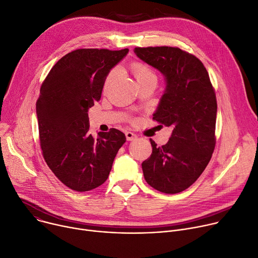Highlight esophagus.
<instances>
[{
  "mask_svg": "<svg viewBox=\"0 0 258 258\" xmlns=\"http://www.w3.org/2000/svg\"><path fill=\"white\" fill-rule=\"evenodd\" d=\"M125 137H126V140L127 141H135L138 137H137V135H135L134 133H132V132H126L125 133Z\"/></svg>",
  "mask_w": 258,
  "mask_h": 258,
  "instance_id": "obj_1",
  "label": "esophagus"
}]
</instances>
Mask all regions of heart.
I'll return each mask as SVG.
<instances>
[{"label": "heart", "instance_id": "b5f03b06", "mask_svg": "<svg viewBox=\"0 0 258 258\" xmlns=\"http://www.w3.org/2000/svg\"><path fill=\"white\" fill-rule=\"evenodd\" d=\"M132 71H133V75L137 81V83L139 85L145 83L146 81L151 80V79H156V75L154 73V71L151 69V67H149L147 64L143 63V62H134L132 64ZM115 76V69L110 71L105 80L104 83V88L106 89L109 84L111 83V81L113 80Z\"/></svg>", "mask_w": 258, "mask_h": 258}]
</instances>
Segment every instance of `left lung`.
<instances>
[{
    "label": "left lung",
    "instance_id": "8db88e82",
    "mask_svg": "<svg viewBox=\"0 0 258 258\" xmlns=\"http://www.w3.org/2000/svg\"><path fill=\"white\" fill-rule=\"evenodd\" d=\"M147 64L166 80L153 120L171 126L169 141L158 147L150 139L151 156L143 161L146 181L159 192L176 194L197 180L215 148L217 103L214 88L203 63L177 47L135 48Z\"/></svg>",
    "mask_w": 258,
    "mask_h": 258
}]
</instances>
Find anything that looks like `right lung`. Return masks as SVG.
Here are the masks:
<instances>
[{
	"label": "right lung",
	"instance_id": "1",
	"mask_svg": "<svg viewBox=\"0 0 258 258\" xmlns=\"http://www.w3.org/2000/svg\"><path fill=\"white\" fill-rule=\"evenodd\" d=\"M128 49H78L50 70L36 101L40 145L50 169L69 189L91 191L108 178L125 143L116 128L90 133L88 110L100 101L108 72Z\"/></svg>",
	"mask_w": 258,
	"mask_h": 258
}]
</instances>
